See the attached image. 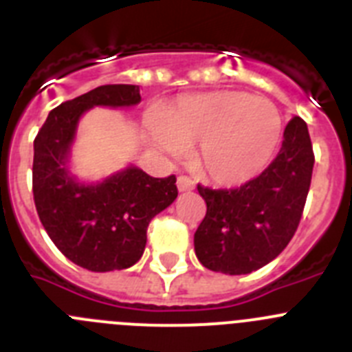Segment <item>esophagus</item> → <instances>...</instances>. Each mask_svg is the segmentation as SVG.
<instances>
[{"label": "esophagus", "instance_id": "obj_1", "mask_svg": "<svg viewBox=\"0 0 352 352\" xmlns=\"http://www.w3.org/2000/svg\"><path fill=\"white\" fill-rule=\"evenodd\" d=\"M194 188V182L188 176H179L178 178V190L179 192H188Z\"/></svg>", "mask_w": 352, "mask_h": 352}]
</instances>
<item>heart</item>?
<instances>
[{"mask_svg":"<svg viewBox=\"0 0 352 352\" xmlns=\"http://www.w3.org/2000/svg\"><path fill=\"white\" fill-rule=\"evenodd\" d=\"M146 130L160 151L178 157L195 144L194 167L222 186H239L263 173L284 133L273 102L243 91L186 95L151 114Z\"/></svg>","mask_w":352,"mask_h":352,"instance_id":"b5f03b06","label":"heart"}]
</instances>
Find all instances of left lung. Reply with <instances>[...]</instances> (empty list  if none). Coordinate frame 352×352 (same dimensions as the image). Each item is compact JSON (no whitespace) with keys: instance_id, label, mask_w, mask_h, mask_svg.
<instances>
[{"instance_id":"8db88e82","label":"left lung","mask_w":352,"mask_h":352,"mask_svg":"<svg viewBox=\"0 0 352 352\" xmlns=\"http://www.w3.org/2000/svg\"><path fill=\"white\" fill-rule=\"evenodd\" d=\"M314 151L307 123L294 116L275 160L239 188L197 185L206 217L194 234L204 268L247 275L272 263L291 241L312 182Z\"/></svg>"}]
</instances>
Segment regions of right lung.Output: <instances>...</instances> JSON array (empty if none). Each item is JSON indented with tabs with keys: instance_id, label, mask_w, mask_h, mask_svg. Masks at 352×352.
<instances>
[{
	"instance_id": "obj_1",
	"label": "right lung",
	"mask_w": 352,
	"mask_h": 352,
	"mask_svg": "<svg viewBox=\"0 0 352 352\" xmlns=\"http://www.w3.org/2000/svg\"><path fill=\"white\" fill-rule=\"evenodd\" d=\"M139 102V86H98L52 109L33 142V199L40 222L61 254L89 272L125 270L138 263L151 219L178 197L174 174L153 178L130 166L86 185L68 169L77 123L88 109Z\"/></svg>"
}]
</instances>
